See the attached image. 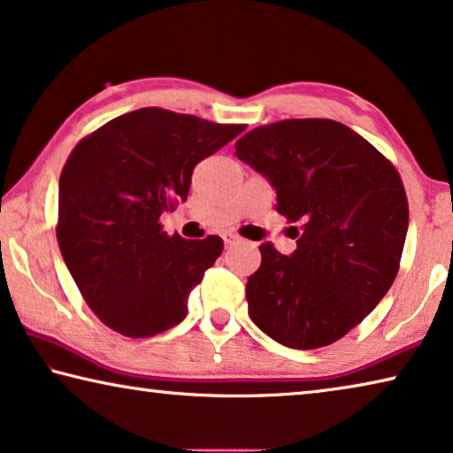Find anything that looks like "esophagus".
Masks as SVG:
<instances>
[{"instance_id":"34e87169","label":"esophagus","mask_w":453,"mask_h":453,"mask_svg":"<svg viewBox=\"0 0 453 453\" xmlns=\"http://www.w3.org/2000/svg\"><path fill=\"white\" fill-rule=\"evenodd\" d=\"M242 242H243V240L238 238V235H234V234H226V235H224L226 248H234V246H238V243H242Z\"/></svg>"}]
</instances>
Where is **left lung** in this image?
<instances>
[{
    "label": "left lung",
    "mask_w": 453,
    "mask_h": 453,
    "mask_svg": "<svg viewBox=\"0 0 453 453\" xmlns=\"http://www.w3.org/2000/svg\"><path fill=\"white\" fill-rule=\"evenodd\" d=\"M238 159L276 191V210L300 221L296 250L260 246L248 278L254 325L290 349L342 339L391 288L409 210L393 165L353 128L328 119L257 127L235 142Z\"/></svg>",
    "instance_id": "left-lung-1"
}]
</instances>
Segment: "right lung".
Instances as JSON below:
<instances>
[{"label": "right lung", "instance_id": "obj_1", "mask_svg": "<svg viewBox=\"0 0 453 453\" xmlns=\"http://www.w3.org/2000/svg\"><path fill=\"white\" fill-rule=\"evenodd\" d=\"M243 125L163 109L112 119L72 150L58 185V246L92 312L149 339L188 317V296L218 260V235L185 240L159 218L188 199L193 167Z\"/></svg>", "mask_w": 453, "mask_h": 453}]
</instances>
